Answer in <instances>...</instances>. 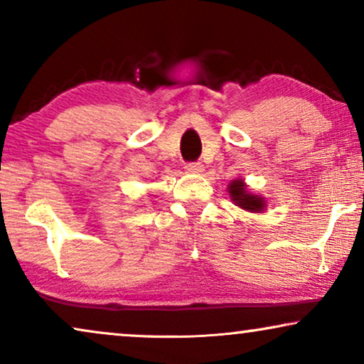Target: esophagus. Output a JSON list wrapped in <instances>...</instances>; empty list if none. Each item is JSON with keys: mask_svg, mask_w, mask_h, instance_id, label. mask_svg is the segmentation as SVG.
Masks as SVG:
<instances>
[{"mask_svg": "<svg viewBox=\"0 0 364 364\" xmlns=\"http://www.w3.org/2000/svg\"><path fill=\"white\" fill-rule=\"evenodd\" d=\"M186 171L192 173H200L203 172V166L200 162H188L186 164Z\"/></svg>", "mask_w": 364, "mask_h": 364, "instance_id": "34e87169", "label": "esophagus"}]
</instances>
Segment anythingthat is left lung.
I'll use <instances>...</instances> for the list:
<instances>
[{"mask_svg":"<svg viewBox=\"0 0 364 364\" xmlns=\"http://www.w3.org/2000/svg\"><path fill=\"white\" fill-rule=\"evenodd\" d=\"M228 193H230V198L235 203L237 207L243 208V210L262 213L265 210L267 202L265 198L260 196H255L250 191H247L245 182L242 178H237V181H232L230 186H228Z\"/></svg>","mask_w":364,"mask_h":364,"instance_id":"8db88e82","label":"left lung"}]
</instances>
